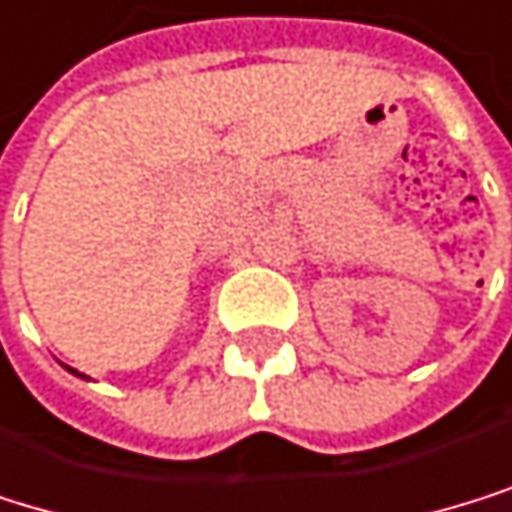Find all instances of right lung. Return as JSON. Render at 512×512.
I'll return each mask as SVG.
<instances>
[{"mask_svg":"<svg viewBox=\"0 0 512 512\" xmlns=\"http://www.w3.org/2000/svg\"><path fill=\"white\" fill-rule=\"evenodd\" d=\"M67 370H71V367H67ZM71 373H77V370H71ZM77 376H83V373H77ZM83 379H86V376H83Z\"/></svg>","mask_w":512,"mask_h":512,"instance_id":"obj_1","label":"right lung"}]
</instances>
